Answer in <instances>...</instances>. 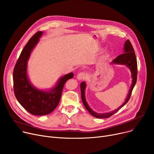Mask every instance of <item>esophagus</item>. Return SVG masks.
I'll list each match as a JSON object with an SVG mask.
<instances>
[{"label":"esophagus","mask_w":154,"mask_h":154,"mask_svg":"<svg viewBox=\"0 0 154 154\" xmlns=\"http://www.w3.org/2000/svg\"><path fill=\"white\" fill-rule=\"evenodd\" d=\"M86 76H87L86 74L85 73H83V72H82V73H79V74H78V75L76 76V79L80 81V80L86 79Z\"/></svg>","instance_id":"34e87169"}]
</instances>
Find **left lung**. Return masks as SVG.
Returning a JSON list of instances; mask_svg holds the SVG:
<instances>
[{
  "label": "left lung",
  "mask_w": 154,
  "mask_h": 154,
  "mask_svg": "<svg viewBox=\"0 0 154 154\" xmlns=\"http://www.w3.org/2000/svg\"><path fill=\"white\" fill-rule=\"evenodd\" d=\"M111 63H112V64L114 63V64H116V65H125L130 69L131 73V78L132 79V84L130 86V89L129 90V93L128 94L127 97L125 98V101L122 103V104L121 106H119L117 109L114 111H112L111 112H108L106 113H97L94 111L88 105L86 101V97H85V89L86 88V85L85 81L81 82V83L80 84V88H81V99H82L83 105L85 106V108L88 110V111L93 116L96 117V118H100V119L107 118V117H109L110 116L113 115L114 113L118 111L121 107H122L126 103L128 102L129 99L131 97L132 89L137 81V59H136V57H135L134 50L132 47V45L129 40H126L124 43V53L117 57L116 58H115L111 62Z\"/></svg>",
  "instance_id": "1"
}]
</instances>
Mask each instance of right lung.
<instances>
[{
    "instance_id": "1",
    "label": "right lung",
    "mask_w": 154,
    "mask_h": 154,
    "mask_svg": "<svg viewBox=\"0 0 154 154\" xmlns=\"http://www.w3.org/2000/svg\"><path fill=\"white\" fill-rule=\"evenodd\" d=\"M43 34V32H38L29 40L21 52L13 73L14 93L17 101L25 110L35 116L47 115L55 109L65 83L74 76L73 73L62 76L50 89H40L32 85L27 72V64Z\"/></svg>"
}]
</instances>
